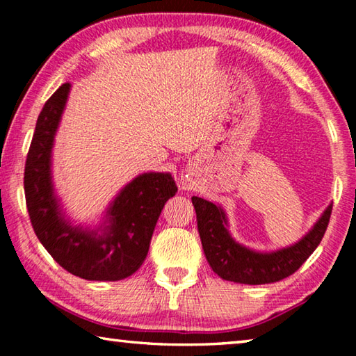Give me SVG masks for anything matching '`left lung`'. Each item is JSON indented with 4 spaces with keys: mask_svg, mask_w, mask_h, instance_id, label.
Instances as JSON below:
<instances>
[{
    "mask_svg": "<svg viewBox=\"0 0 356 356\" xmlns=\"http://www.w3.org/2000/svg\"><path fill=\"white\" fill-rule=\"evenodd\" d=\"M204 254L213 272L240 284H268L287 278L303 265L322 242L330 222V204L314 227L292 246L272 252H257L237 243L227 231L226 213L220 206L193 196Z\"/></svg>",
    "mask_w": 356,
    "mask_h": 356,
    "instance_id": "obj_1",
    "label": "left lung"
}]
</instances>
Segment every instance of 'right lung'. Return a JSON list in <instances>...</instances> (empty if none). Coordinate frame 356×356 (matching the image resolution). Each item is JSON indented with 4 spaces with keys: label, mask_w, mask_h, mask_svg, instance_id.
Listing matches in <instances>:
<instances>
[{
    "label": "right lung",
    "mask_w": 356,
    "mask_h": 356,
    "mask_svg": "<svg viewBox=\"0 0 356 356\" xmlns=\"http://www.w3.org/2000/svg\"><path fill=\"white\" fill-rule=\"evenodd\" d=\"M70 84L45 102L25 165L26 207L35 236L69 273L88 281H119L134 275L147 256L156 220L177 193L170 172H146L120 190L95 231L72 226L51 184V149Z\"/></svg>",
    "instance_id": "obj_1"
}]
</instances>
